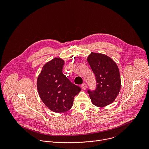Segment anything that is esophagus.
<instances>
[{"instance_id":"34e87169","label":"esophagus","mask_w":149,"mask_h":149,"mask_svg":"<svg viewBox=\"0 0 149 149\" xmlns=\"http://www.w3.org/2000/svg\"><path fill=\"white\" fill-rule=\"evenodd\" d=\"M81 88H82V90H86V88H87V84H86V83H84V84H82L81 85Z\"/></svg>"}]
</instances>
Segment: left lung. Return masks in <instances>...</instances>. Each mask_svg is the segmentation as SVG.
Instances as JSON below:
<instances>
[{
    "label": "left lung",
    "mask_w": 149,
    "mask_h": 149,
    "mask_svg": "<svg viewBox=\"0 0 149 149\" xmlns=\"http://www.w3.org/2000/svg\"><path fill=\"white\" fill-rule=\"evenodd\" d=\"M87 61L97 82L95 90H88L87 93L94 105L105 107L113 102L120 92L121 79L118 68L111 58L102 54L91 52Z\"/></svg>",
    "instance_id": "8db88e82"
}]
</instances>
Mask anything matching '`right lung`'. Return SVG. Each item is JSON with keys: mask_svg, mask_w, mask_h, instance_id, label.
Listing matches in <instances>:
<instances>
[{"mask_svg": "<svg viewBox=\"0 0 149 149\" xmlns=\"http://www.w3.org/2000/svg\"><path fill=\"white\" fill-rule=\"evenodd\" d=\"M64 61L55 58L46 63L37 79L39 97L55 113H63L72 107L74 97L81 90L62 73Z\"/></svg>", "mask_w": 149, "mask_h": 149, "instance_id": "right-lung-1", "label": "right lung"}]
</instances>
